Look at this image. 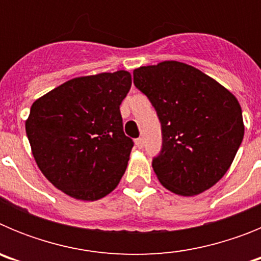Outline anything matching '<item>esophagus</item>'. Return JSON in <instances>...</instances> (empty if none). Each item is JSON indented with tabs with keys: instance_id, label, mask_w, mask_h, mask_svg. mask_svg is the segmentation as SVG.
<instances>
[{
	"instance_id": "1",
	"label": "esophagus",
	"mask_w": 261,
	"mask_h": 261,
	"mask_svg": "<svg viewBox=\"0 0 261 261\" xmlns=\"http://www.w3.org/2000/svg\"><path fill=\"white\" fill-rule=\"evenodd\" d=\"M136 146H137L138 149H142V147H144V138H137V140H136Z\"/></svg>"
}]
</instances>
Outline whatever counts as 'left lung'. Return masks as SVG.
<instances>
[{
  "mask_svg": "<svg viewBox=\"0 0 261 261\" xmlns=\"http://www.w3.org/2000/svg\"><path fill=\"white\" fill-rule=\"evenodd\" d=\"M133 84L149 98L161 121L162 149L153 158L158 180L181 196L209 190L229 170L243 140L237 98L179 61L135 69Z\"/></svg>",
  "mask_w": 261,
  "mask_h": 261,
  "instance_id": "left-lung-1",
  "label": "left lung"
}]
</instances>
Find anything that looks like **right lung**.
<instances>
[{
	"instance_id": "obj_1",
	"label": "right lung",
	"mask_w": 261,
	"mask_h": 261,
	"mask_svg": "<svg viewBox=\"0 0 261 261\" xmlns=\"http://www.w3.org/2000/svg\"><path fill=\"white\" fill-rule=\"evenodd\" d=\"M130 85L125 70L78 77L32 103L26 120L32 155L70 197L102 199L125 172L133 141L124 135L120 105Z\"/></svg>"
}]
</instances>
